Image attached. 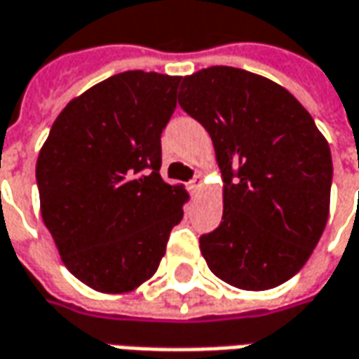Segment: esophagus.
Returning a JSON list of instances; mask_svg holds the SVG:
<instances>
[{
	"instance_id": "34e87169",
	"label": "esophagus",
	"mask_w": 359,
	"mask_h": 359,
	"mask_svg": "<svg viewBox=\"0 0 359 359\" xmlns=\"http://www.w3.org/2000/svg\"><path fill=\"white\" fill-rule=\"evenodd\" d=\"M201 187H203V177H201V174H197L196 177L189 182V191H191V194H199Z\"/></svg>"
}]
</instances>
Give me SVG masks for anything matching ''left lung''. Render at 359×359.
Instances as JSON below:
<instances>
[{"label": "left lung", "mask_w": 359, "mask_h": 359, "mask_svg": "<svg viewBox=\"0 0 359 359\" xmlns=\"http://www.w3.org/2000/svg\"><path fill=\"white\" fill-rule=\"evenodd\" d=\"M177 102L209 132L223 177L221 225L199 237L211 273L243 290L283 285L328 221V142L286 88L235 67L184 76Z\"/></svg>", "instance_id": "obj_1"}]
</instances>
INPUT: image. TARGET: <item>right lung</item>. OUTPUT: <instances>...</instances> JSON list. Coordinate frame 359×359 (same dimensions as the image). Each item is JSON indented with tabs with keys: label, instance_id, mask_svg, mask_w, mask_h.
Here are the masks:
<instances>
[{
	"label": "right lung",
	"instance_id": "add662e5",
	"mask_svg": "<svg viewBox=\"0 0 359 359\" xmlns=\"http://www.w3.org/2000/svg\"><path fill=\"white\" fill-rule=\"evenodd\" d=\"M182 76L126 71L73 98L37 158L41 217L62 263L107 294L154 276L187 191L165 184L162 130Z\"/></svg>",
	"mask_w": 359,
	"mask_h": 359
}]
</instances>
